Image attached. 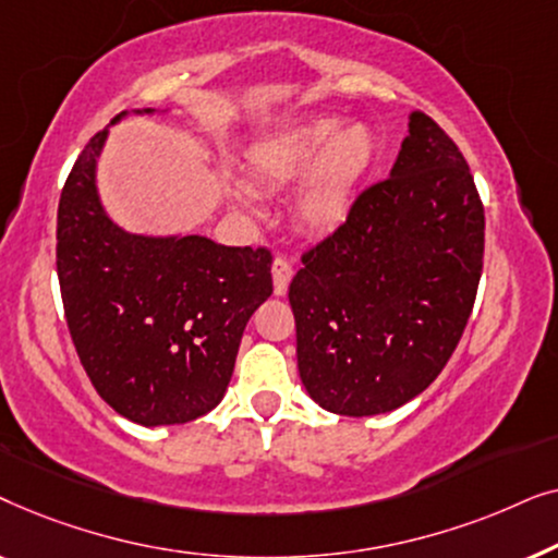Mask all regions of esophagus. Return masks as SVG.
<instances>
[{"label":"esophagus","mask_w":558,"mask_h":558,"mask_svg":"<svg viewBox=\"0 0 558 558\" xmlns=\"http://www.w3.org/2000/svg\"><path fill=\"white\" fill-rule=\"evenodd\" d=\"M292 264L287 258H274L271 264V279H274V294L284 296L289 289V281H292Z\"/></svg>","instance_id":"esophagus-1"}]
</instances>
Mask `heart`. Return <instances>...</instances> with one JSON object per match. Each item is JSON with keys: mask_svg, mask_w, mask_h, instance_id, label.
Masks as SVG:
<instances>
[{"mask_svg": "<svg viewBox=\"0 0 558 558\" xmlns=\"http://www.w3.org/2000/svg\"><path fill=\"white\" fill-rule=\"evenodd\" d=\"M378 157L371 126H342L338 113H304L256 140L246 151L256 190L296 182L294 216L312 233L335 231L353 210L355 195Z\"/></svg>", "mask_w": 558, "mask_h": 558, "instance_id": "heart-1", "label": "heart"}]
</instances>
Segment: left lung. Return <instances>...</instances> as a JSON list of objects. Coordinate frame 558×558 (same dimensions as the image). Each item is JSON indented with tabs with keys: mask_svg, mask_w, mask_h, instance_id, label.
Returning a JSON list of instances; mask_svg holds the SVG:
<instances>
[{
	"mask_svg": "<svg viewBox=\"0 0 558 558\" xmlns=\"http://www.w3.org/2000/svg\"><path fill=\"white\" fill-rule=\"evenodd\" d=\"M483 251L470 167L414 111L388 180L357 197L289 284L310 399L332 414L376 416L422 393L462 338Z\"/></svg>",
	"mask_w": 558,
	"mask_h": 558,
	"instance_id": "left-lung-1",
	"label": "left lung"
}]
</instances>
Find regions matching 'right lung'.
<instances>
[{
  "label": "right lung",
  "instance_id": "right-lung-1",
  "mask_svg": "<svg viewBox=\"0 0 558 558\" xmlns=\"http://www.w3.org/2000/svg\"><path fill=\"white\" fill-rule=\"evenodd\" d=\"M119 113L75 159L58 205V279L71 338L101 399L142 426L185 424L223 401L251 315L271 296L266 248L197 233H132L98 193Z\"/></svg>",
  "mask_w": 558,
  "mask_h": 558
}]
</instances>
